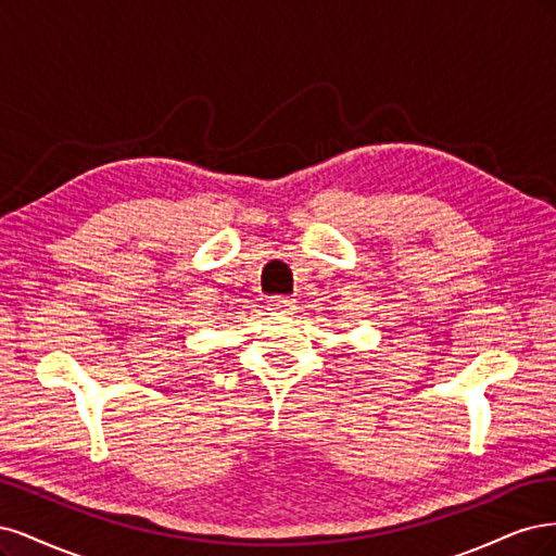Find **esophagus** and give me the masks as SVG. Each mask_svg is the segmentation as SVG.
Listing matches in <instances>:
<instances>
[{
  "label": "esophagus",
  "mask_w": 556,
  "mask_h": 556,
  "mask_svg": "<svg viewBox=\"0 0 556 556\" xmlns=\"http://www.w3.org/2000/svg\"><path fill=\"white\" fill-rule=\"evenodd\" d=\"M267 307H270L275 314L289 316V314H295L298 304H295V300H293V298H273V300H270V304H267Z\"/></svg>",
  "instance_id": "34e87169"
}]
</instances>
